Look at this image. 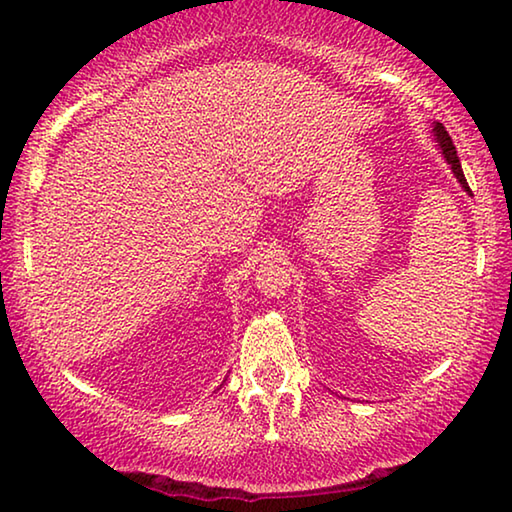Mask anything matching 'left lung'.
I'll list each match as a JSON object with an SVG mask.
<instances>
[{
  "label": "left lung",
  "mask_w": 512,
  "mask_h": 512,
  "mask_svg": "<svg viewBox=\"0 0 512 512\" xmlns=\"http://www.w3.org/2000/svg\"><path fill=\"white\" fill-rule=\"evenodd\" d=\"M433 136H435L437 150L442 152V157L446 159V164L451 166L453 177H456L462 189H465L469 196H472V191H469V184L465 180V175H462V166H460V159H458V154H456V145H453L451 136H449V132H446L442 123H433Z\"/></svg>",
  "instance_id": "left-lung-1"
}]
</instances>
